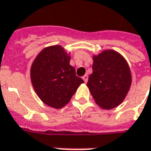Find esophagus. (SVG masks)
Returning a JSON list of instances; mask_svg holds the SVG:
<instances>
[{
    "label": "esophagus",
    "mask_w": 151,
    "mask_h": 151,
    "mask_svg": "<svg viewBox=\"0 0 151 151\" xmlns=\"http://www.w3.org/2000/svg\"><path fill=\"white\" fill-rule=\"evenodd\" d=\"M82 79L84 80V82H87V81H88V76L84 75L83 77H82Z\"/></svg>",
    "instance_id": "34e87169"
}]
</instances>
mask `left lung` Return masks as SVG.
<instances>
[{
	"mask_svg": "<svg viewBox=\"0 0 151 151\" xmlns=\"http://www.w3.org/2000/svg\"><path fill=\"white\" fill-rule=\"evenodd\" d=\"M93 73L87 86L95 103L104 109L120 105L129 91L132 76L123 56L113 50H106L93 56Z\"/></svg>",
	"mask_w": 151,
	"mask_h": 151,
	"instance_id": "8db88e82",
	"label": "left lung"
}]
</instances>
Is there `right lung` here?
I'll return each instance as SVG.
<instances>
[{"mask_svg":"<svg viewBox=\"0 0 151 151\" xmlns=\"http://www.w3.org/2000/svg\"><path fill=\"white\" fill-rule=\"evenodd\" d=\"M70 56L60 45L43 48L32 63L31 79L39 98L47 106L61 108L84 82L69 65Z\"/></svg>","mask_w":151,"mask_h":151,"instance_id":"obj_1","label":"right lung"}]
</instances>
